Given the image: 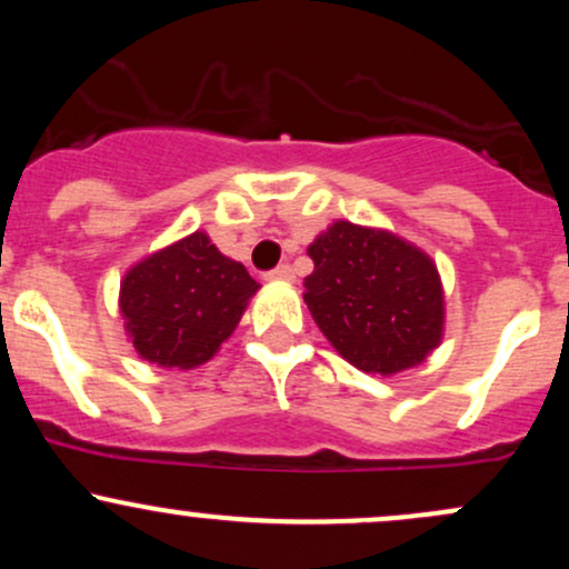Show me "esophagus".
<instances>
[{"mask_svg": "<svg viewBox=\"0 0 569 569\" xmlns=\"http://www.w3.org/2000/svg\"><path fill=\"white\" fill-rule=\"evenodd\" d=\"M267 280H291L293 278V270H291V264H278L276 270H270L264 276Z\"/></svg>", "mask_w": 569, "mask_h": 569, "instance_id": "34e87169", "label": "esophagus"}]
</instances>
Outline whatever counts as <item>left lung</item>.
<instances>
[{
    "label": "left lung",
    "instance_id": "1",
    "mask_svg": "<svg viewBox=\"0 0 569 569\" xmlns=\"http://www.w3.org/2000/svg\"><path fill=\"white\" fill-rule=\"evenodd\" d=\"M312 321L342 358L369 375L426 361L443 335V289L426 251L393 232L335 221L310 248Z\"/></svg>",
    "mask_w": 569,
    "mask_h": 569
}]
</instances>
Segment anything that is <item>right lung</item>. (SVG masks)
<instances>
[{"mask_svg": "<svg viewBox=\"0 0 569 569\" xmlns=\"http://www.w3.org/2000/svg\"><path fill=\"white\" fill-rule=\"evenodd\" d=\"M259 283L192 232L133 264L120 283L126 331L143 361L194 369L232 335Z\"/></svg>", "mask_w": 569, "mask_h": 569, "instance_id": "1", "label": "right lung"}]
</instances>
